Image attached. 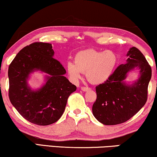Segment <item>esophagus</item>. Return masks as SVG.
Instances as JSON below:
<instances>
[{
  "label": "esophagus",
  "instance_id": "34e87169",
  "mask_svg": "<svg viewBox=\"0 0 157 157\" xmlns=\"http://www.w3.org/2000/svg\"><path fill=\"white\" fill-rule=\"evenodd\" d=\"M90 89H90V88L86 87V86L81 87V90H82L83 91H89V90H90Z\"/></svg>",
  "mask_w": 157,
  "mask_h": 157
}]
</instances>
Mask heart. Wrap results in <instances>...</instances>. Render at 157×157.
Segmentation results:
<instances>
[{
	"mask_svg": "<svg viewBox=\"0 0 157 157\" xmlns=\"http://www.w3.org/2000/svg\"><path fill=\"white\" fill-rule=\"evenodd\" d=\"M118 58L113 51L86 49L79 51L74 62H68L66 70L73 81L77 82L83 72L94 84H100L110 78L117 66Z\"/></svg>",
	"mask_w": 157,
	"mask_h": 157,
	"instance_id": "1",
	"label": "heart"
}]
</instances>
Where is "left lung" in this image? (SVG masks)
<instances>
[{
	"mask_svg": "<svg viewBox=\"0 0 157 157\" xmlns=\"http://www.w3.org/2000/svg\"><path fill=\"white\" fill-rule=\"evenodd\" d=\"M127 56L126 63L121 64L108 80L96 87L97 96L92 111L96 119L105 125L128 121L147 102L151 66L136 47L129 49ZM136 67L140 71V77L134 85H126L127 73Z\"/></svg>",
	"mask_w": 157,
	"mask_h": 157,
	"instance_id": "1",
	"label": "left lung"
}]
</instances>
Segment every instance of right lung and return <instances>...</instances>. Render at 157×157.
<instances>
[{
  "label": "right lung",
  "mask_w": 157,
  "mask_h": 157,
  "mask_svg": "<svg viewBox=\"0 0 157 157\" xmlns=\"http://www.w3.org/2000/svg\"><path fill=\"white\" fill-rule=\"evenodd\" d=\"M53 54L51 44L33 43L19 51L8 68L10 102L25 119L36 125L56 122L64 112L68 96L76 90L64 76L65 68ZM36 70L47 74V83L33 91L27 81Z\"/></svg>",
  "instance_id": "obj_1"
}]
</instances>
